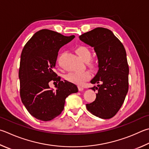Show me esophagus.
I'll return each mask as SVG.
<instances>
[{
  "instance_id": "1",
  "label": "esophagus",
  "mask_w": 149,
  "mask_h": 149,
  "mask_svg": "<svg viewBox=\"0 0 149 149\" xmlns=\"http://www.w3.org/2000/svg\"><path fill=\"white\" fill-rule=\"evenodd\" d=\"M84 89V87L81 85H78V90L79 91H82Z\"/></svg>"
}]
</instances>
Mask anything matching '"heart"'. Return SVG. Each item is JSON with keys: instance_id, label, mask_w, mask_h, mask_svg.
I'll list each match as a JSON object with an SVG mask.
<instances>
[{"instance_id": "obj_1", "label": "heart", "mask_w": 149, "mask_h": 149, "mask_svg": "<svg viewBox=\"0 0 149 149\" xmlns=\"http://www.w3.org/2000/svg\"><path fill=\"white\" fill-rule=\"evenodd\" d=\"M75 52L79 56V57L84 62H87L91 58V51L88 47L85 45L78 46L75 49ZM88 66L92 68H94L96 66V63L94 61H91L90 63H88ZM90 77V72L88 71H83L79 72H70L66 75V79L71 83L81 85L85 81L88 79Z\"/></svg>"}]
</instances>
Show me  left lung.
Segmentation results:
<instances>
[{"label":"left lung","instance_id":"obj_1","mask_svg":"<svg viewBox=\"0 0 149 149\" xmlns=\"http://www.w3.org/2000/svg\"><path fill=\"white\" fill-rule=\"evenodd\" d=\"M93 47L98 58V71L91 83L98 84L93 102L86 109L96 117L109 119L119 111L128 91L129 67L123 44L110 30L98 27L79 36Z\"/></svg>","mask_w":149,"mask_h":149}]
</instances>
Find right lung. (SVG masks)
<instances>
[{
	"label": "right lung",
	"instance_id": "1",
	"mask_svg": "<svg viewBox=\"0 0 149 149\" xmlns=\"http://www.w3.org/2000/svg\"><path fill=\"white\" fill-rule=\"evenodd\" d=\"M48 29L36 32L26 42L21 55L19 78L21 101L30 114L49 121L61 114L66 97L78 92L74 83L61 80L54 72L60 48L74 39ZM58 82L55 91L48 83Z\"/></svg>",
	"mask_w": 149,
	"mask_h": 149
}]
</instances>
